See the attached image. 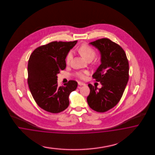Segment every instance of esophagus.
I'll list each match as a JSON object with an SVG mask.
<instances>
[{
    "label": "esophagus",
    "mask_w": 155,
    "mask_h": 155,
    "mask_svg": "<svg viewBox=\"0 0 155 155\" xmlns=\"http://www.w3.org/2000/svg\"><path fill=\"white\" fill-rule=\"evenodd\" d=\"M78 84H79L80 86H85V85H86L85 84L83 83V82H78Z\"/></svg>",
    "instance_id": "34e87169"
}]
</instances>
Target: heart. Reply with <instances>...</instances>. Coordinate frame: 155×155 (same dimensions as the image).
I'll list each match as a JSON object with an SVG mask.
<instances>
[{"instance_id":"obj_1","label":"heart","mask_w":155,"mask_h":155,"mask_svg":"<svg viewBox=\"0 0 155 155\" xmlns=\"http://www.w3.org/2000/svg\"><path fill=\"white\" fill-rule=\"evenodd\" d=\"M78 52L80 53V55L84 59L87 61H91L93 60L95 54L96 52L93 48L90 47L86 44H82L78 48ZM72 58V53L71 52H69L66 57V64H69L71 62ZM87 74V71H79L77 73V75L78 77L80 78H84L85 75Z\"/></svg>"}]
</instances>
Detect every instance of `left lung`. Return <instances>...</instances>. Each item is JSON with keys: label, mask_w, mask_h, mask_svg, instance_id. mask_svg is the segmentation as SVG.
Returning <instances> with one entry per match:
<instances>
[{"label": "left lung", "mask_w": 155, "mask_h": 155, "mask_svg": "<svg viewBox=\"0 0 155 155\" xmlns=\"http://www.w3.org/2000/svg\"><path fill=\"white\" fill-rule=\"evenodd\" d=\"M90 44L101 53V64L92 77L102 86L98 89L88 84L90 92L87 101L93 110L104 113L115 106L122 98L129 79V64L122 47L108 38H101Z\"/></svg>", "instance_id": "obj_1"}]
</instances>
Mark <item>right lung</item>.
<instances>
[{"label":"right lung","mask_w":155,"mask_h":155,"mask_svg":"<svg viewBox=\"0 0 155 155\" xmlns=\"http://www.w3.org/2000/svg\"><path fill=\"white\" fill-rule=\"evenodd\" d=\"M77 42L53 41L38 47L29 57V88L38 106L49 113L65 110L69 104V95L77 87V82L73 80L58 86L57 76L65 69L66 56Z\"/></svg>","instance_id":"right-lung-1"}]
</instances>
